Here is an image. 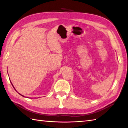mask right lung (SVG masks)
<instances>
[{"mask_svg": "<svg viewBox=\"0 0 128 128\" xmlns=\"http://www.w3.org/2000/svg\"><path fill=\"white\" fill-rule=\"evenodd\" d=\"M20 95H21V94H20Z\"/></svg>", "mask_w": 128, "mask_h": 128, "instance_id": "1", "label": "right lung"}]
</instances>
